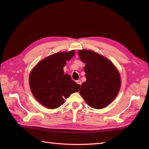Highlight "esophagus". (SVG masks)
Masks as SVG:
<instances>
[{
  "instance_id": "1",
  "label": "esophagus",
  "mask_w": 149,
  "mask_h": 149,
  "mask_svg": "<svg viewBox=\"0 0 149 149\" xmlns=\"http://www.w3.org/2000/svg\"><path fill=\"white\" fill-rule=\"evenodd\" d=\"M76 83L78 84L79 85H81V81L80 80H77V81H76Z\"/></svg>"
}]
</instances>
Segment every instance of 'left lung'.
<instances>
[{"label":"left lung","mask_w":149,"mask_h":149,"mask_svg":"<svg viewBox=\"0 0 149 149\" xmlns=\"http://www.w3.org/2000/svg\"><path fill=\"white\" fill-rule=\"evenodd\" d=\"M86 81L83 83L80 94L94 109H102L114 101L120 88L119 71L112 63L91 50H79Z\"/></svg>","instance_id":"8db88e82"}]
</instances>
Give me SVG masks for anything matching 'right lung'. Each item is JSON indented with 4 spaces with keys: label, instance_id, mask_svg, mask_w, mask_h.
Instances as JSON below:
<instances>
[{
    "label": "right lung",
    "instance_id": "right-lung-1",
    "mask_svg": "<svg viewBox=\"0 0 149 149\" xmlns=\"http://www.w3.org/2000/svg\"><path fill=\"white\" fill-rule=\"evenodd\" d=\"M74 51L58 52L45 58L31 71L29 83L31 93L40 103L49 109H55L65 102V98L79 91L81 86L64 74L63 67Z\"/></svg>",
    "mask_w": 149,
    "mask_h": 149
}]
</instances>
